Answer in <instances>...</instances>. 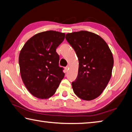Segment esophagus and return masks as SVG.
Wrapping results in <instances>:
<instances>
[{
  "label": "esophagus",
  "instance_id": "obj_1",
  "mask_svg": "<svg viewBox=\"0 0 132 132\" xmlns=\"http://www.w3.org/2000/svg\"><path fill=\"white\" fill-rule=\"evenodd\" d=\"M64 69H65L66 71H68V70H69V66H67L66 67H65V68H64Z\"/></svg>",
  "mask_w": 132,
  "mask_h": 132
}]
</instances>
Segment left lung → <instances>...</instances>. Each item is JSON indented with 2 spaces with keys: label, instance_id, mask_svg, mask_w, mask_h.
I'll list each match as a JSON object with an SVG mask.
<instances>
[{
  "label": "left lung",
  "instance_id": "obj_1",
  "mask_svg": "<svg viewBox=\"0 0 132 132\" xmlns=\"http://www.w3.org/2000/svg\"><path fill=\"white\" fill-rule=\"evenodd\" d=\"M79 59V71L71 82L75 94L90 101L101 95L111 77L113 58L105 41L87 31L68 33L65 37Z\"/></svg>",
  "mask_w": 132,
  "mask_h": 132
}]
</instances>
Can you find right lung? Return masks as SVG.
I'll use <instances>...</instances> for the list:
<instances>
[{
  "label": "right lung",
  "mask_w": 132,
  "mask_h": 132,
  "mask_svg": "<svg viewBox=\"0 0 132 132\" xmlns=\"http://www.w3.org/2000/svg\"><path fill=\"white\" fill-rule=\"evenodd\" d=\"M65 34L46 31L35 35L24 44L19 55V66L23 81L31 94L48 98L54 94L64 76L59 66L56 52Z\"/></svg>",
  "instance_id": "obj_1"
}]
</instances>
